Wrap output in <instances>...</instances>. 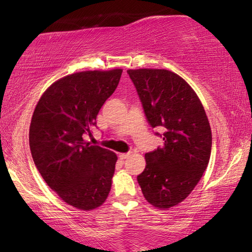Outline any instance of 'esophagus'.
<instances>
[{
	"label": "esophagus",
	"mask_w": 252,
	"mask_h": 252,
	"mask_svg": "<svg viewBox=\"0 0 252 252\" xmlns=\"http://www.w3.org/2000/svg\"><path fill=\"white\" fill-rule=\"evenodd\" d=\"M129 156V153H127V154H119V158H120V159H126V158L127 157H128Z\"/></svg>",
	"instance_id": "34e87169"
}]
</instances>
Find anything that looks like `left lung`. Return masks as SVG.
I'll use <instances>...</instances> for the list:
<instances>
[{
    "mask_svg": "<svg viewBox=\"0 0 252 252\" xmlns=\"http://www.w3.org/2000/svg\"><path fill=\"white\" fill-rule=\"evenodd\" d=\"M153 128L164 130L163 147L146 154L137 175L151 205L168 209L184 201L208 167L212 147L210 124L201 101L181 77L167 70H128Z\"/></svg>",
    "mask_w": 252,
    "mask_h": 252,
    "instance_id": "left-lung-1",
    "label": "left lung"
}]
</instances>
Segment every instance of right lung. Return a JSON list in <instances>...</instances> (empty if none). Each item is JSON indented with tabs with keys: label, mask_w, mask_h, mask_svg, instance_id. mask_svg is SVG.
<instances>
[{
	"label": "right lung",
	"mask_w": 252,
	"mask_h": 252,
	"mask_svg": "<svg viewBox=\"0 0 252 252\" xmlns=\"http://www.w3.org/2000/svg\"><path fill=\"white\" fill-rule=\"evenodd\" d=\"M123 70L78 72L54 82L37 102L30 126L34 164L47 185L74 208L102 205L111 189L117 156L84 140Z\"/></svg>",
	"instance_id": "obj_1"
}]
</instances>
